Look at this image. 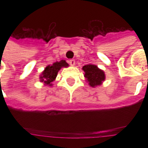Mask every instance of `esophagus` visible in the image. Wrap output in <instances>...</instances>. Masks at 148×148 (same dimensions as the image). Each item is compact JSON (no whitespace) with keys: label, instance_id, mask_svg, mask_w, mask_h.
<instances>
[{"label":"esophagus","instance_id":"obj_1","mask_svg":"<svg viewBox=\"0 0 148 148\" xmlns=\"http://www.w3.org/2000/svg\"><path fill=\"white\" fill-rule=\"evenodd\" d=\"M68 63L70 64V65H71V66H74L75 65V60H70L68 61Z\"/></svg>","mask_w":148,"mask_h":148}]
</instances>
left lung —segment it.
Instances as JSON below:
<instances>
[{
    "label": "left lung",
    "instance_id": "obj_1",
    "mask_svg": "<svg viewBox=\"0 0 148 148\" xmlns=\"http://www.w3.org/2000/svg\"><path fill=\"white\" fill-rule=\"evenodd\" d=\"M84 71V77L89 85L92 88L101 85L105 80V74L102 70L99 69L97 66L94 64L84 65L82 67Z\"/></svg>",
    "mask_w": 148,
    "mask_h": 148
}]
</instances>
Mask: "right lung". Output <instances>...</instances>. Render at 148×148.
Wrapping results in <instances>:
<instances>
[{
  "mask_svg": "<svg viewBox=\"0 0 148 148\" xmlns=\"http://www.w3.org/2000/svg\"><path fill=\"white\" fill-rule=\"evenodd\" d=\"M69 66L64 60H61L60 61H57L53 63L52 65H48L45 67V71L40 76V80L41 82H44L45 85L52 86V82L56 79L58 71L61 69V67H67Z\"/></svg>",
  "mask_w": 148,
  "mask_h": 148,
  "instance_id": "obj_1",
  "label": "right lung"
}]
</instances>
